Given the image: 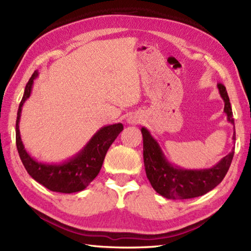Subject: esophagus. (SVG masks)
Instances as JSON below:
<instances>
[{
  "mask_svg": "<svg viewBox=\"0 0 251 251\" xmlns=\"http://www.w3.org/2000/svg\"><path fill=\"white\" fill-rule=\"evenodd\" d=\"M127 122L129 123V124H137V123L140 122V119L138 116H129L128 119H127Z\"/></svg>",
  "mask_w": 251,
  "mask_h": 251,
  "instance_id": "obj_1",
  "label": "esophagus"
}]
</instances>
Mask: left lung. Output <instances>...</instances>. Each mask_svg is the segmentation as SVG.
Returning a JSON list of instances; mask_svg holds the SVG:
<instances>
[{
    "instance_id": "left-lung-1",
    "label": "left lung",
    "mask_w": 251,
    "mask_h": 251,
    "mask_svg": "<svg viewBox=\"0 0 251 251\" xmlns=\"http://www.w3.org/2000/svg\"><path fill=\"white\" fill-rule=\"evenodd\" d=\"M218 88L225 101V112L227 121L234 124L230 99L225 85L219 83ZM141 132L143 137V161H145L147 177L153 189L166 199L188 200L204 195L221 182L231 166L234 148L231 153L223 157L214 167L201 170L181 169L167 161L157 141L151 136L150 131L142 127ZM233 139L235 140V131L233 134Z\"/></svg>"
}]
</instances>
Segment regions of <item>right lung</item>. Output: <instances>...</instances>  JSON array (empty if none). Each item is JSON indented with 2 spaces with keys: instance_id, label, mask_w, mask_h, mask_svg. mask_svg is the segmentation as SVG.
I'll return each instance as SVG.
<instances>
[{
  "instance_id": "1",
  "label": "right lung",
  "mask_w": 251,
  "mask_h": 251,
  "mask_svg": "<svg viewBox=\"0 0 251 251\" xmlns=\"http://www.w3.org/2000/svg\"><path fill=\"white\" fill-rule=\"evenodd\" d=\"M37 75H39V72L34 71L29 82L26 83L24 97L20 101L17 112L16 146H17L20 159L31 177L49 190L60 192V193L79 192L86 188L97 177L102 166L106 151L123 130V125L119 123V124L108 125L100 128L81 152L65 163L50 165L36 162L25 150L24 143L20 138L19 121L21 108L25 101L30 97L32 85Z\"/></svg>"
}]
</instances>
